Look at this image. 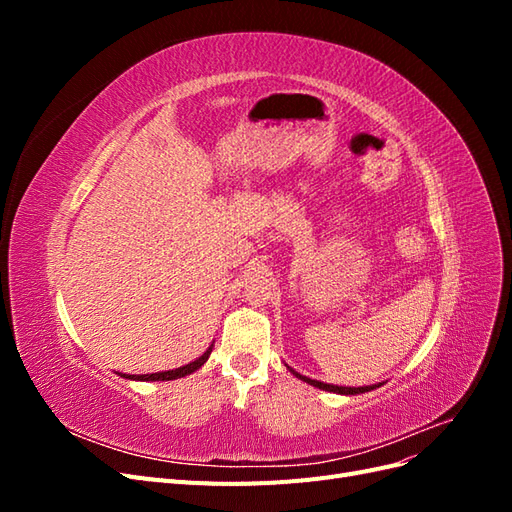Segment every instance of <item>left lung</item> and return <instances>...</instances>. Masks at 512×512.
Wrapping results in <instances>:
<instances>
[{
  "instance_id": "1",
  "label": "left lung",
  "mask_w": 512,
  "mask_h": 512,
  "mask_svg": "<svg viewBox=\"0 0 512 512\" xmlns=\"http://www.w3.org/2000/svg\"><path fill=\"white\" fill-rule=\"evenodd\" d=\"M290 371H292V374L297 376V378H301L303 382H307V384L316 386V389H322V391H331V393H339V395H359V393L374 391L376 386H380V384H374V386H359V389H356V386H335V384H327V382H318V380H312V378H305V376L297 374V371H294V369H290Z\"/></svg>"
}]
</instances>
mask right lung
Masks as SVG:
<instances>
[{"label":"right lung","instance_id":"1","mask_svg":"<svg viewBox=\"0 0 512 512\" xmlns=\"http://www.w3.org/2000/svg\"><path fill=\"white\" fill-rule=\"evenodd\" d=\"M211 348H213V344L209 346V350L203 354V356H198L196 361H192V363H188V365H183V367H179V369H170V371H160V374H143V376H126L123 374V378H130V380H143V382H156V380H177V378H183V376H188V374H192V371H196L200 365H205L207 363V359H209V354H211Z\"/></svg>","mask_w":512,"mask_h":512}]
</instances>
